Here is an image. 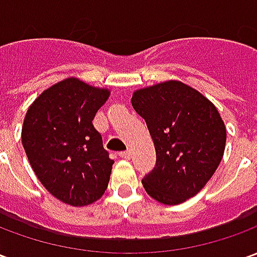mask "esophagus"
<instances>
[{"label":"esophagus","instance_id":"34e87169","mask_svg":"<svg viewBox=\"0 0 257 257\" xmlns=\"http://www.w3.org/2000/svg\"><path fill=\"white\" fill-rule=\"evenodd\" d=\"M119 157H121V158H125V160H129V158H131V151H121V153H119Z\"/></svg>","mask_w":257,"mask_h":257}]
</instances>
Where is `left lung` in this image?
<instances>
[{
    "label": "left lung",
    "instance_id": "8db88e82",
    "mask_svg": "<svg viewBox=\"0 0 257 257\" xmlns=\"http://www.w3.org/2000/svg\"><path fill=\"white\" fill-rule=\"evenodd\" d=\"M132 106L156 147L154 169L142 180L153 198L178 205L208 183L226 147V126L213 103L180 81L136 90Z\"/></svg>",
    "mask_w": 257,
    "mask_h": 257
}]
</instances>
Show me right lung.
<instances>
[{"mask_svg": "<svg viewBox=\"0 0 257 257\" xmlns=\"http://www.w3.org/2000/svg\"><path fill=\"white\" fill-rule=\"evenodd\" d=\"M108 95V89L66 78L44 90L26 112V156L44 187L64 204L85 206L107 190L114 161L92 121Z\"/></svg>", "mask_w": 257, "mask_h": 257, "instance_id": "right-lung-1", "label": "right lung"}]
</instances>
